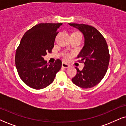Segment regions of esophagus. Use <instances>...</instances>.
Instances as JSON below:
<instances>
[{
	"mask_svg": "<svg viewBox=\"0 0 126 126\" xmlns=\"http://www.w3.org/2000/svg\"><path fill=\"white\" fill-rule=\"evenodd\" d=\"M62 66L63 67L66 68L69 67L70 66H69V64H68L66 63H64V62H63V63H62Z\"/></svg>",
	"mask_w": 126,
	"mask_h": 126,
	"instance_id": "esophagus-1",
	"label": "esophagus"
}]
</instances>
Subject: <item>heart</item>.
I'll return each instance as SVG.
<instances>
[{
	"label": "heart",
	"mask_w": 126,
	"mask_h": 126,
	"mask_svg": "<svg viewBox=\"0 0 126 126\" xmlns=\"http://www.w3.org/2000/svg\"><path fill=\"white\" fill-rule=\"evenodd\" d=\"M63 59H64V60H68L70 59V55L68 53L65 54L64 56H63Z\"/></svg>",
	"instance_id": "1"
}]
</instances>
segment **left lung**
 Here are the masks:
<instances>
[{
	"label": "left lung",
	"instance_id": "1",
	"mask_svg": "<svg viewBox=\"0 0 126 126\" xmlns=\"http://www.w3.org/2000/svg\"><path fill=\"white\" fill-rule=\"evenodd\" d=\"M68 24L79 30L84 36L83 48L77 58L85 66L81 71L76 67L77 74L72 82L81 88H92L101 81L107 71L110 58L107 43L94 27L84 24Z\"/></svg>",
	"mask_w": 126,
	"mask_h": 126
}]
</instances>
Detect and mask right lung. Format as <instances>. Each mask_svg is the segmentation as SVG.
I'll use <instances>...</instances> for the list:
<instances>
[{
  "mask_svg": "<svg viewBox=\"0 0 126 126\" xmlns=\"http://www.w3.org/2000/svg\"><path fill=\"white\" fill-rule=\"evenodd\" d=\"M62 23H41L24 35L16 52L15 64L22 81L35 90L50 85L60 70L62 62L47 64L43 57L50 53L54 47L58 30Z\"/></svg>",
  "mask_w": 126,
  "mask_h": 126,
  "instance_id": "obj_1",
  "label": "right lung"
}]
</instances>
